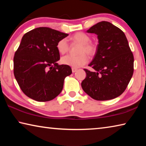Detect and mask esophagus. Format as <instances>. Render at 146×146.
Returning <instances> with one entry per match:
<instances>
[{"label":"esophagus","mask_w":146,"mask_h":146,"mask_svg":"<svg viewBox=\"0 0 146 146\" xmlns=\"http://www.w3.org/2000/svg\"><path fill=\"white\" fill-rule=\"evenodd\" d=\"M76 71H77V69H76V68H72V72H73V73H75V72H76Z\"/></svg>","instance_id":"esophagus-1"}]
</instances>
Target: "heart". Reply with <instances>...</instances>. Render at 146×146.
<instances>
[{"label":"heart","instance_id":"b5f03b06","mask_svg":"<svg viewBox=\"0 0 146 146\" xmlns=\"http://www.w3.org/2000/svg\"><path fill=\"white\" fill-rule=\"evenodd\" d=\"M73 42L80 44L78 50V55H66L61 58V62L64 65L71 66L74 68H80L88 62L89 56H94L97 52V46L95 44L91 42L90 36L82 32H78L74 34L71 37ZM56 49L62 55L66 53L70 49L69 44L66 38H62L58 42Z\"/></svg>","mask_w":146,"mask_h":146}]
</instances>
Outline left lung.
<instances>
[{"label":"left lung","mask_w":146,"mask_h":146,"mask_svg":"<svg viewBox=\"0 0 146 146\" xmlns=\"http://www.w3.org/2000/svg\"><path fill=\"white\" fill-rule=\"evenodd\" d=\"M97 35L98 44L93 60L86 69L81 86L84 92L97 100L118 97L126 89L133 74L134 57L123 32L113 24L102 21L88 29Z\"/></svg>","instance_id":"left-lung-1"}]
</instances>
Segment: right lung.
<instances>
[{
	"label": "right lung",
	"mask_w": 146,
	"mask_h": 146,
	"mask_svg": "<svg viewBox=\"0 0 146 146\" xmlns=\"http://www.w3.org/2000/svg\"><path fill=\"white\" fill-rule=\"evenodd\" d=\"M68 36L40 27L24 35L13 58V73L20 88L38 102L51 100L60 93L64 78L72 73L70 66L58 65L56 44Z\"/></svg>",
	"instance_id": "add662e5"
}]
</instances>
